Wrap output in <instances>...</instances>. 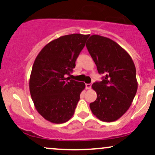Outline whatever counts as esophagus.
Wrapping results in <instances>:
<instances>
[{
  "label": "esophagus",
  "instance_id": "1",
  "mask_svg": "<svg viewBox=\"0 0 155 155\" xmlns=\"http://www.w3.org/2000/svg\"><path fill=\"white\" fill-rule=\"evenodd\" d=\"M91 88V84H86V89H90Z\"/></svg>",
  "mask_w": 155,
  "mask_h": 155
}]
</instances>
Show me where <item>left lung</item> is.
Segmentation results:
<instances>
[{"label": "left lung", "mask_w": 155, "mask_h": 155, "mask_svg": "<svg viewBox=\"0 0 155 155\" xmlns=\"http://www.w3.org/2000/svg\"><path fill=\"white\" fill-rule=\"evenodd\" d=\"M86 46L98 72L105 74L102 81L92 84L97 98L90 109L99 120L114 121L128 110L137 91L134 61L122 47L107 37L92 35Z\"/></svg>", "instance_id": "left-lung-1"}]
</instances>
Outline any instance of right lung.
Here are the masks:
<instances>
[{
    "label": "right lung",
    "instance_id": "right-lung-1",
    "mask_svg": "<svg viewBox=\"0 0 155 155\" xmlns=\"http://www.w3.org/2000/svg\"><path fill=\"white\" fill-rule=\"evenodd\" d=\"M89 35L73 34L47 44L36 56L29 79V89L37 111L54 124L66 122L73 117L85 89V84L66 78Z\"/></svg>",
    "mask_w": 155,
    "mask_h": 155
}]
</instances>
